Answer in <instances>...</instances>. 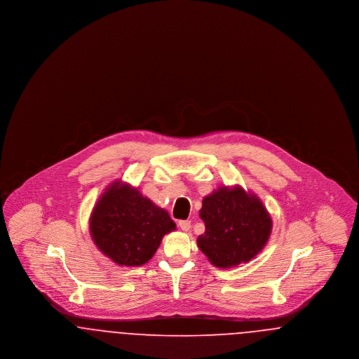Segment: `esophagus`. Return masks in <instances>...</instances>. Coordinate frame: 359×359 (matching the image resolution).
Wrapping results in <instances>:
<instances>
[{
  "label": "esophagus",
  "instance_id": "1",
  "mask_svg": "<svg viewBox=\"0 0 359 359\" xmlns=\"http://www.w3.org/2000/svg\"><path fill=\"white\" fill-rule=\"evenodd\" d=\"M179 227L183 230V231H188L191 229V222L189 221H179Z\"/></svg>",
  "mask_w": 359,
  "mask_h": 359
}]
</instances>
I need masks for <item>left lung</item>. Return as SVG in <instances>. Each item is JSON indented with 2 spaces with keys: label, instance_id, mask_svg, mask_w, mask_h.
<instances>
[{
  "label": "left lung",
  "instance_id": "1",
  "mask_svg": "<svg viewBox=\"0 0 359 359\" xmlns=\"http://www.w3.org/2000/svg\"><path fill=\"white\" fill-rule=\"evenodd\" d=\"M205 234L196 242L218 268H234L264 249L272 233V219L255 194L239 186L219 187L207 195L199 211Z\"/></svg>",
  "mask_w": 359,
  "mask_h": 359
}]
</instances>
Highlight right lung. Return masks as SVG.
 Returning a JSON list of instances; mask_svg holds the SVG:
<instances>
[{
	"mask_svg": "<svg viewBox=\"0 0 359 359\" xmlns=\"http://www.w3.org/2000/svg\"><path fill=\"white\" fill-rule=\"evenodd\" d=\"M175 229L176 224L164 208L121 180L106 188L90 217L94 243L121 266L148 262L163 237Z\"/></svg>",
	"mask_w": 359,
	"mask_h": 359,
	"instance_id": "1",
	"label": "right lung"
}]
</instances>
